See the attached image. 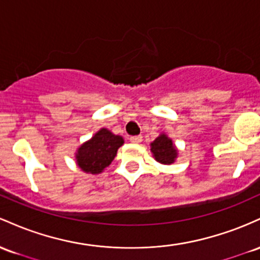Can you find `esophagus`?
Segmentation results:
<instances>
[{"mask_svg": "<svg viewBox=\"0 0 260 260\" xmlns=\"http://www.w3.org/2000/svg\"><path fill=\"white\" fill-rule=\"evenodd\" d=\"M130 142H133V144H140V142L142 141V136L141 135H138V136H130Z\"/></svg>", "mask_w": 260, "mask_h": 260, "instance_id": "esophagus-1", "label": "esophagus"}]
</instances>
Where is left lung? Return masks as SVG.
Listing matches in <instances>:
<instances>
[{"instance_id":"8db88e82","label":"left lung","mask_w":260,"mask_h":260,"mask_svg":"<svg viewBox=\"0 0 260 260\" xmlns=\"http://www.w3.org/2000/svg\"><path fill=\"white\" fill-rule=\"evenodd\" d=\"M151 151L156 161L163 165H171L177 157V150L173 146V142L166 135H161L154 140L151 144Z\"/></svg>"}]
</instances>
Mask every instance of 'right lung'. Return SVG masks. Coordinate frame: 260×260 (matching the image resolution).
I'll use <instances>...</instances> for the list:
<instances>
[{
    "label": "right lung",
    "mask_w": 260,
    "mask_h": 260,
    "mask_svg": "<svg viewBox=\"0 0 260 260\" xmlns=\"http://www.w3.org/2000/svg\"><path fill=\"white\" fill-rule=\"evenodd\" d=\"M124 144L121 136L107 129H101L89 141L78 148L76 153L77 165L87 173L98 174L112 163L116 151Z\"/></svg>",
    "instance_id": "right-lung-1"
}]
</instances>
